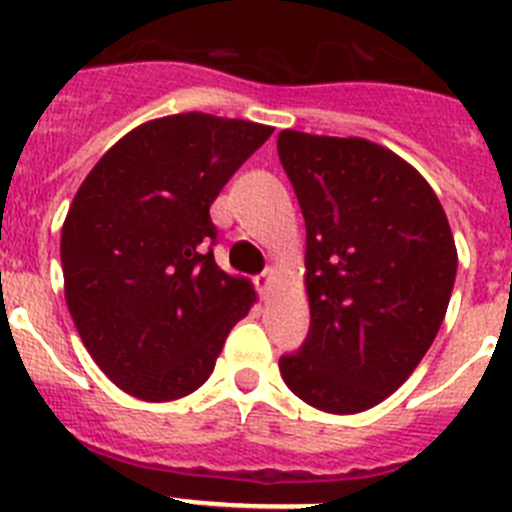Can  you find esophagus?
Here are the masks:
<instances>
[{
    "mask_svg": "<svg viewBox=\"0 0 512 512\" xmlns=\"http://www.w3.org/2000/svg\"><path fill=\"white\" fill-rule=\"evenodd\" d=\"M271 279H274V269H264L259 277H256V289H259V295H269Z\"/></svg>",
    "mask_w": 512,
    "mask_h": 512,
    "instance_id": "1",
    "label": "esophagus"
}]
</instances>
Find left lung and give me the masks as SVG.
Listing matches in <instances>:
<instances>
[{"instance_id": "obj_1", "label": "left lung", "mask_w": 512, "mask_h": 512, "mask_svg": "<svg viewBox=\"0 0 512 512\" xmlns=\"http://www.w3.org/2000/svg\"><path fill=\"white\" fill-rule=\"evenodd\" d=\"M279 161L307 230L310 330L279 372L300 400L351 415L390 397L431 348L456 279L436 192L364 138L282 130Z\"/></svg>"}]
</instances>
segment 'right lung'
<instances>
[{"label": "right lung", "mask_w": 512, "mask_h": 512, "mask_svg": "<svg viewBox=\"0 0 512 512\" xmlns=\"http://www.w3.org/2000/svg\"><path fill=\"white\" fill-rule=\"evenodd\" d=\"M271 133L205 112L143 122L76 192L61 230L66 305L128 395L169 402L202 387L251 310V282L215 264L210 205Z\"/></svg>", "instance_id": "add662e5"}]
</instances>
